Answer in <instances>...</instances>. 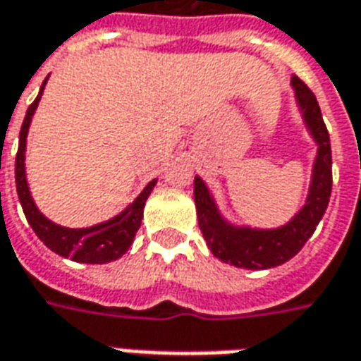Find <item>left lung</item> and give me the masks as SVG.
I'll use <instances>...</instances> for the list:
<instances>
[{"label":"left lung","mask_w":361,"mask_h":361,"mask_svg":"<svg viewBox=\"0 0 361 361\" xmlns=\"http://www.w3.org/2000/svg\"><path fill=\"white\" fill-rule=\"evenodd\" d=\"M290 85L294 89L295 104L302 114L305 129L310 131L311 139L317 142L310 191L302 209L279 228L238 226L222 216L207 183L199 176H195L193 181L197 219L204 242L214 257L238 269L263 271L290 261L313 235L329 204L333 189V157L329 131L315 94L295 75H292Z\"/></svg>","instance_id":"left-lung-1"}]
</instances>
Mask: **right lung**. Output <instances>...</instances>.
<instances>
[{
    "mask_svg": "<svg viewBox=\"0 0 361 361\" xmlns=\"http://www.w3.org/2000/svg\"><path fill=\"white\" fill-rule=\"evenodd\" d=\"M48 81V77H46ZM46 81L40 87V92L36 96V100L28 106L27 116L23 121L19 135V150L15 158V183H17V195L23 204V211L27 216L28 224L32 226L35 234L40 238L46 247H50L54 253H58L61 257L73 259L77 263H89V265H104L116 261L127 250L131 247L135 240L137 230L141 228L142 211L145 203L149 199L150 191L157 185V180L147 183V188L142 189L137 195L133 203L127 204L123 211L116 214L114 219L94 224L89 228H66L59 226L50 219H46L42 212L38 211L35 199L30 195V189L27 183V170H25V152H27V135L30 129V121L35 116L38 102L42 98Z\"/></svg>",
    "mask_w": 361,
    "mask_h": 361,
    "instance_id": "1",
    "label": "right lung"
}]
</instances>
